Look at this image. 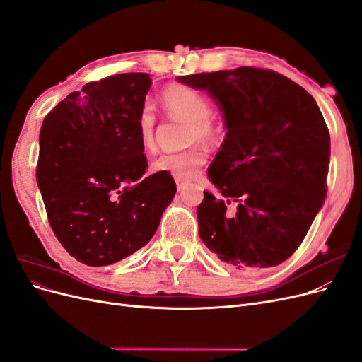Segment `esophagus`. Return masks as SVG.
Wrapping results in <instances>:
<instances>
[{
	"label": "esophagus",
	"instance_id": "obj_1",
	"mask_svg": "<svg viewBox=\"0 0 362 362\" xmlns=\"http://www.w3.org/2000/svg\"><path fill=\"white\" fill-rule=\"evenodd\" d=\"M175 181H177V187H178V190H181V189L184 187L185 181H184V180H181V178H177V180H175Z\"/></svg>",
	"mask_w": 362,
	"mask_h": 362
}]
</instances>
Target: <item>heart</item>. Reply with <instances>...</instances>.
Segmentation results:
<instances>
[{
  "label": "heart",
  "instance_id": "obj_1",
  "mask_svg": "<svg viewBox=\"0 0 362 362\" xmlns=\"http://www.w3.org/2000/svg\"><path fill=\"white\" fill-rule=\"evenodd\" d=\"M161 103L168 113L185 120L184 141L192 144L189 148L177 152H166L158 156L151 164V169L157 173H168L175 178H192L206 163V151L196 140L204 144L221 141L225 131L221 122L213 117L214 105L210 96L190 86L173 84L161 92ZM157 117L154 108L149 104L141 107L139 113V133L141 145L149 148L154 140Z\"/></svg>",
  "mask_w": 362,
  "mask_h": 362
}]
</instances>
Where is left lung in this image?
<instances>
[{
	"instance_id": "left-lung-1",
	"label": "left lung",
	"mask_w": 362,
	"mask_h": 362,
	"mask_svg": "<svg viewBox=\"0 0 362 362\" xmlns=\"http://www.w3.org/2000/svg\"><path fill=\"white\" fill-rule=\"evenodd\" d=\"M221 104L228 128L208 180L226 201L204 192L199 235L205 246L243 272L290 258L327 192L329 129L314 98L275 71L242 66L184 75ZM234 200L238 213L226 214Z\"/></svg>"
}]
</instances>
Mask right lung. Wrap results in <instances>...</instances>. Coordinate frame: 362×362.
Returning a JSON list of instances; mask_svg holds the SVG:
<instances>
[{
    "mask_svg": "<svg viewBox=\"0 0 362 362\" xmlns=\"http://www.w3.org/2000/svg\"><path fill=\"white\" fill-rule=\"evenodd\" d=\"M149 87V74H116L43 119L37 185L54 234L83 264L108 266L144 247L177 192L172 175L144 177L139 113Z\"/></svg>",
    "mask_w": 362,
    "mask_h": 362,
    "instance_id": "1",
    "label": "right lung"
}]
</instances>
